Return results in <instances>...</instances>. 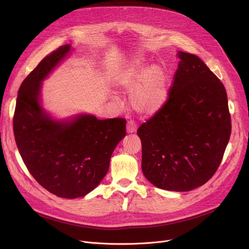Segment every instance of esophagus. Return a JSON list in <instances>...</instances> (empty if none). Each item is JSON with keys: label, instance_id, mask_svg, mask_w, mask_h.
<instances>
[{"label": "esophagus", "instance_id": "1", "mask_svg": "<svg viewBox=\"0 0 249 249\" xmlns=\"http://www.w3.org/2000/svg\"><path fill=\"white\" fill-rule=\"evenodd\" d=\"M127 133H134L136 131V124L133 121H129L126 126Z\"/></svg>", "mask_w": 249, "mask_h": 249}]
</instances>
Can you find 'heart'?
Returning <instances> with one entry per match:
<instances>
[{
	"instance_id": "obj_1",
	"label": "heart",
	"mask_w": 249,
	"mask_h": 249,
	"mask_svg": "<svg viewBox=\"0 0 249 249\" xmlns=\"http://www.w3.org/2000/svg\"><path fill=\"white\" fill-rule=\"evenodd\" d=\"M117 88L130 93V106L141 116L150 117L164 106L167 83L162 69L140 57L125 59L114 76Z\"/></svg>"
}]
</instances>
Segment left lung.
Masks as SVG:
<instances>
[{
  "mask_svg": "<svg viewBox=\"0 0 249 249\" xmlns=\"http://www.w3.org/2000/svg\"><path fill=\"white\" fill-rule=\"evenodd\" d=\"M179 58L164 106L137 130L141 167L152 185L189 192L216 173L231 134L226 89L204 61Z\"/></svg>",
  "mask_w": 249,
  "mask_h": 249,
  "instance_id": "left-lung-1",
  "label": "left lung"
}]
</instances>
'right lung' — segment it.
<instances>
[{
	"instance_id": "right-lung-1",
	"label": "right lung",
	"mask_w": 249,
	"mask_h": 249,
	"mask_svg": "<svg viewBox=\"0 0 249 249\" xmlns=\"http://www.w3.org/2000/svg\"><path fill=\"white\" fill-rule=\"evenodd\" d=\"M71 50V44L60 46L25 78L13 119L16 144L29 173L48 192L65 199L85 197L99 186L126 135L123 118L99 120L80 113L58 119L44 109L42 82Z\"/></svg>"
}]
</instances>
